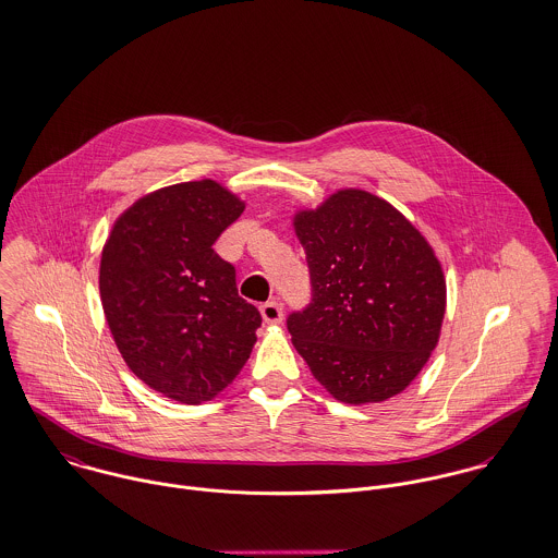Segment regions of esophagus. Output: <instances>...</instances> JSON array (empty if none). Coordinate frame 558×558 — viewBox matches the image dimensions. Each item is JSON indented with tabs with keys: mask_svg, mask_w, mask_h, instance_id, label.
Listing matches in <instances>:
<instances>
[{
	"mask_svg": "<svg viewBox=\"0 0 558 558\" xmlns=\"http://www.w3.org/2000/svg\"><path fill=\"white\" fill-rule=\"evenodd\" d=\"M259 312H262V318H264V323H268V325H279L281 320H283V307H281V303L279 301H268V303H264L262 307H259Z\"/></svg>",
	"mask_w": 558,
	"mask_h": 558,
	"instance_id": "34e87169",
	"label": "esophagus"
}]
</instances>
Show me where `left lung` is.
I'll return each mask as SVG.
<instances>
[{
	"label": "left lung",
	"mask_w": 558,
	"mask_h": 558,
	"mask_svg": "<svg viewBox=\"0 0 558 558\" xmlns=\"http://www.w3.org/2000/svg\"><path fill=\"white\" fill-rule=\"evenodd\" d=\"M292 227L314 303L288 329L314 378L347 404L404 391L435 351L446 314V277L428 240L362 187L296 209Z\"/></svg>",
	"instance_id": "1"
}]
</instances>
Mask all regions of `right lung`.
Returning <instances> with one entry per match:
<instances>
[{
  "label": "right lung",
  "instance_id": "obj_1",
  "mask_svg": "<svg viewBox=\"0 0 558 558\" xmlns=\"http://www.w3.org/2000/svg\"><path fill=\"white\" fill-rule=\"evenodd\" d=\"M244 207L216 180L158 187L114 220L104 244L99 294L114 344L130 371L171 400L218 396L257 342L262 316L211 248Z\"/></svg>",
  "mask_w": 558,
  "mask_h": 558
}]
</instances>
